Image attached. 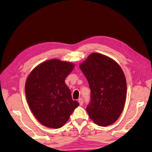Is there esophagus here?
Returning a JSON list of instances; mask_svg holds the SVG:
<instances>
[{
	"mask_svg": "<svg viewBox=\"0 0 152 152\" xmlns=\"http://www.w3.org/2000/svg\"><path fill=\"white\" fill-rule=\"evenodd\" d=\"M78 102L80 103V105H82L83 103V99L82 98H80L78 99Z\"/></svg>",
	"mask_w": 152,
	"mask_h": 152,
	"instance_id": "1",
	"label": "esophagus"
}]
</instances>
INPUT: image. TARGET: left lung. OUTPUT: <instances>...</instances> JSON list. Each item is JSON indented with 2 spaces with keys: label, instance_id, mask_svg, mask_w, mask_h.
Returning <instances> with one entry per match:
<instances>
[{
  "label": "left lung",
  "instance_id": "8db88e82",
  "mask_svg": "<svg viewBox=\"0 0 152 152\" xmlns=\"http://www.w3.org/2000/svg\"><path fill=\"white\" fill-rule=\"evenodd\" d=\"M91 89V102L86 110L96 125L114 124L124 108L127 82L120 66L114 60L98 53L90 54L80 64Z\"/></svg>",
  "mask_w": 152,
  "mask_h": 152
}]
</instances>
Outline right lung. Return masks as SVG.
<instances>
[{
	"label": "right lung",
	"mask_w": 152,
	"mask_h": 152,
	"mask_svg": "<svg viewBox=\"0 0 152 152\" xmlns=\"http://www.w3.org/2000/svg\"><path fill=\"white\" fill-rule=\"evenodd\" d=\"M74 68L72 63L53 59L39 64L28 74L25 86L28 104L47 127H62L80 104L73 101L64 82Z\"/></svg>",
	"instance_id": "1"
}]
</instances>
